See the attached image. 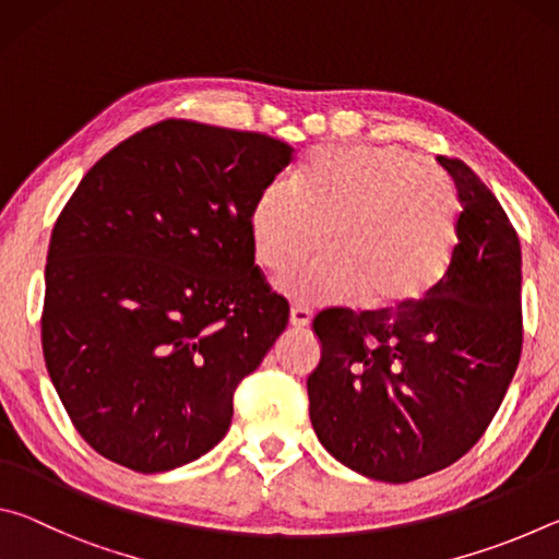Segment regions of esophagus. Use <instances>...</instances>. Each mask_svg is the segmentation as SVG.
Here are the masks:
<instances>
[{"label":"esophagus","instance_id":"1","mask_svg":"<svg viewBox=\"0 0 559 559\" xmlns=\"http://www.w3.org/2000/svg\"><path fill=\"white\" fill-rule=\"evenodd\" d=\"M310 320H313V313L302 306H293L290 308V325L293 328H308Z\"/></svg>","mask_w":559,"mask_h":559}]
</instances>
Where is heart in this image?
<instances>
[{
  "mask_svg": "<svg viewBox=\"0 0 559 559\" xmlns=\"http://www.w3.org/2000/svg\"><path fill=\"white\" fill-rule=\"evenodd\" d=\"M459 197L449 177L396 145L318 147L296 182L276 179L251 212L253 251L288 271L325 241L330 253L290 271L296 302L400 310L437 288L456 243Z\"/></svg>",
  "mask_w": 559,
  "mask_h": 559,
  "instance_id": "b5f03b06",
  "label": "heart"
}]
</instances>
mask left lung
I'll return each instance as SVG.
<instances>
[{
    "label": "left lung",
    "instance_id": "obj_1",
    "mask_svg": "<svg viewBox=\"0 0 559 559\" xmlns=\"http://www.w3.org/2000/svg\"><path fill=\"white\" fill-rule=\"evenodd\" d=\"M461 202L449 269L400 310L333 308L313 320L323 345L308 377L310 421L347 468L409 484L468 453L518 370L523 259L493 192L439 155Z\"/></svg>",
    "mask_w": 559,
    "mask_h": 559
}]
</instances>
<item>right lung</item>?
I'll return each mask as SVG.
<instances>
[{
  "label": "right lung",
  "mask_w": 559,
  "mask_h": 559,
  "mask_svg": "<svg viewBox=\"0 0 559 559\" xmlns=\"http://www.w3.org/2000/svg\"><path fill=\"white\" fill-rule=\"evenodd\" d=\"M293 159L261 132L163 120L93 165L53 224L41 347L73 427L140 473L229 431L234 392L288 325L251 212Z\"/></svg>",
  "instance_id": "obj_1"
}]
</instances>
